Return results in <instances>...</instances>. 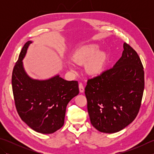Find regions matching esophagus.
<instances>
[{
    "instance_id": "esophagus-1",
    "label": "esophagus",
    "mask_w": 154,
    "mask_h": 154,
    "mask_svg": "<svg viewBox=\"0 0 154 154\" xmlns=\"http://www.w3.org/2000/svg\"><path fill=\"white\" fill-rule=\"evenodd\" d=\"M79 88L80 93H83V92H84V91H85L84 86H83V85L82 83H80L79 84Z\"/></svg>"
}]
</instances>
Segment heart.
I'll use <instances>...</instances> for the list:
<instances>
[{
	"label": "heart",
	"mask_w": 154,
	"mask_h": 154,
	"mask_svg": "<svg viewBox=\"0 0 154 154\" xmlns=\"http://www.w3.org/2000/svg\"><path fill=\"white\" fill-rule=\"evenodd\" d=\"M100 48L95 44L83 45L75 51L73 61L79 65H85L87 73L93 76L99 75L105 66L106 55L104 51H99ZM71 69L73 67L69 65Z\"/></svg>",
	"instance_id": "obj_1"
}]
</instances>
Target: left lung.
Instances as JSON below:
<instances>
[{
	"mask_svg": "<svg viewBox=\"0 0 154 154\" xmlns=\"http://www.w3.org/2000/svg\"><path fill=\"white\" fill-rule=\"evenodd\" d=\"M112 68L89 79L85 87L91 123L99 132L120 131L138 114L144 89V72L138 54L124 43Z\"/></svg>",
	"mask_w": 154,
	"mask_h": 154,
	"instance_id": "1",
	"label": "left lung"
}]
</instances>
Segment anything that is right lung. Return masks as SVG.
<instances>
[{
    "label": "right lung",
    "instance_id": "1",
    "mask_svg": "<svg viewBox=\"0 0 154 154\" xmlns=\"http://www.w3.org/2000/svg\"><path fill=\"white\" fill-rule=\"evenodd\" d=\"M32 43L24 44L13 69V94L21 119L34 131L49 134L63 126L67 105L79 94V86L77 81H66L60 75L45 80L29 76L22 60Z\"/></svg>",
    "mask_w": 154,
    "mask_h": 154
}]
</instances>
